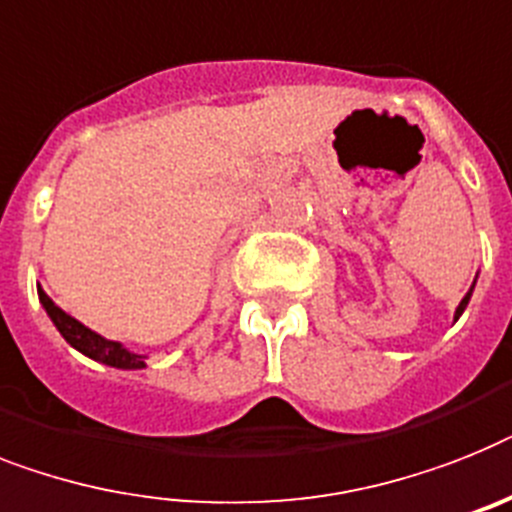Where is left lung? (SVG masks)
Masks as SVG:
<instances>
[{"label":"left lung","mask_w":512,"mask_h":512,"mask_svg":"<svg viewBox=\"0 0 512 512\" xmlns=\"http://www.w3.org/2000/svg\"><path fill=\"white\" fill-rule=\"evenodd\" d=\"M474 285H476V282H474ZM474 285H471V290H468V293L463 295V301H460V306L455 308V319H460V314H463V311H466L468 301H471V295H474Z\"/></svg>","instance_id":"left-lung-1"}]
</instances>
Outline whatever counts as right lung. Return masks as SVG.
I'll return each mask as SVG.
<instances>
[{"label": "right lung", "mask_w": 512, "mask_h": 512, "mask_svg": "<svg viewBox=\"0 0 512 512\" xmlns=\"http://www.w3.org/2000/svg\"><path fill=\"white\" fill-rule=\"evenodd\" d=\"M38 301H41L44 311L54 322V327L59 329V335L65 337L75 350H80L83 356L94 358V361L104 363V366H112V369H146V356H138V353L125 348L122 342L107 340V337H101L94 329H88L86 324H80L78 319L65 314L41 287H38Z\"/></svg>", "instance_id": "add662e5"}]
</instances>
